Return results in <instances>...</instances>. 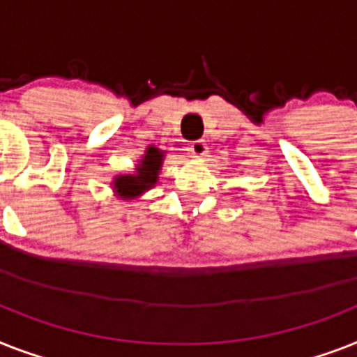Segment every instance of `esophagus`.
Segmentation results:
<instances>
[{
  "label": "esophagus",
  "instance_id": "34e87169",
  "mask_svg": "<svg viewBox=\"0 0 357 357\" xmlns=\"http://www.w3.org/2000/svg\"><path fill=\"white\" fill-rule=\"evenodd\" d=\"M188 152L196 155V158H204L205 153H207V143H205L204 139H199V141H192V143L188 144Z\"/></svg>",
  "mask_w": 357,
  "mask_h": 357
}]
</instances>
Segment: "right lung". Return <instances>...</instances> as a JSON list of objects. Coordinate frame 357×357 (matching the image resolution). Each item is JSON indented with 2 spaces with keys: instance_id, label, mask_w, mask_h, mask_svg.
I'll use <instances>...</instances> for the list:
<instances>
[{
  "instance_id": "add662e5",
  "label": "right lung",
  "mask_w": 357,
  "mask_h": 357,
  "mask_svg": "<svg viewBox=\"0 0 357 357\" xmlns=\"http://www.w3.org/2000/svg\"><path fill=\"white\" fill-rule=\"evenodd\" d=\"M161 161H163V152L150 146L146 150L144 159L139 165V169H135L137 170L135 176H119V178H115L117 192H121L123 196H135V194H141L143 190L155 185Z\"/></svg>"
}]
</instances>
